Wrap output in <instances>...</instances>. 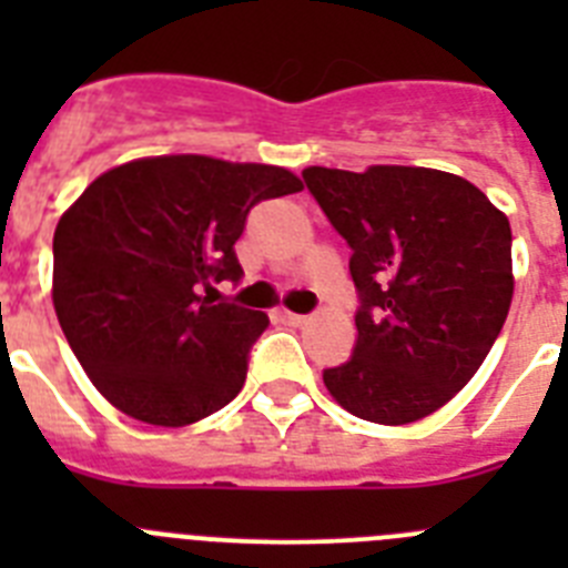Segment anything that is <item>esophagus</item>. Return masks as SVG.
<instances>
[{"instance_id": "34e87169", "label": "esophagus", "mask_w": 568, "mask_h": 568, "mask_svg": "<svg viewBox=\"0 0 568 568\" xmlns=\"http://www.w3.org/2000/svg\"><path fill=\"white\" fill-rule=\"evenodd\" d=\"M278 321H284V324H290V327H301V324L307 321V315H298V313H290V310H281Z\"/></svg>"}]
</instances>
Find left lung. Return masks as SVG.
<instances>
[{
  "label": "left lung",
  "mask_w": 568,
  "mask_h": 568,
  "mask_svg": "<svg viewBox=\"0 0 568 568\" xmlns=\"http://www.w3.org/2000/svg\"><path fill=\"white\" fill-rule=\"evenodd\" d=\"M304 182L353 247L361 295L353 355L324 369V386L373 424L438 413L478 373L509 315V219L475 184L433 168H307Z\"/></svg>",
  "instance_id": "obj_1"
}]
</instances>
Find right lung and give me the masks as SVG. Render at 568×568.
Masks as SVG:
<instances>
[{"label":"right lung","mask_w":568,"mask_h":568,"mask_svg":"<svg viewBox=\"0 0 568 568\" xmlns=\"http://www.w3.org/2000/svg\"><path fill=\"white\" fill-rule=\"evenodd\" d=\"M298 190V175L275 164L148 155L102 173L64 210L53 310L119 413L187 426L241 393L250 346L270 318L213 304V281L241 278L233 244L250 210Z\"/></svg>","instance_id":"1"}]
</instances>
